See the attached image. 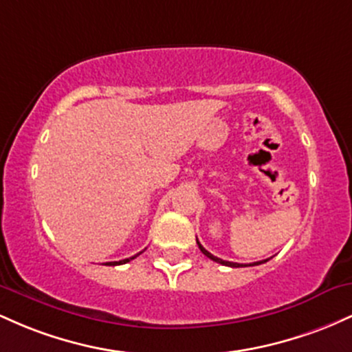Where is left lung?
Returning a JSON list of instances; mask_svg holds the SVG:
<instances>
[{
	"label": "left lung",
	"mask_w": 352,
	"mask_h": 352,
	"mask_svg": "<svg viewBox=\"0 0 352 352\" xmlns=\"http://www.w3.org/2000/svg\"><path fill=\"white\" fill-rule=\"evenodd\" d=\"M196 243H197V246H199V250H201V252H203V254H204V256H208V258H209V259H212V261H214V263H219V264H223V266H229V267H244V266H246V264H244V266H243V264H239V263L223 261V259H221V258H216V256H212V254H211V252H209V251H206V250H204V248H203V246H201V243H199V241H197V239H196ZM266 261H270V259H264V261H258V263H252V264H248V266H258V264H263V263H266Z\"/></svg>",
	"instance_id": "8db88e82"
}]
</instances>
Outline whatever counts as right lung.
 Returning a JSON list of instances; mask_svg holds the SVG:
<instances>
[{"mask_svg": "<svg viewBox=\"0 0 352 352\" xmlns=\"http://www.w3.org/2000/svg\"><path fill=\"white\" fill-rule=\"evenodd\" d=\"M141 252H143V251H141ZM141 252H138V254H134V256H131V258H128V259H121V261H113V263H106V264H109V266H120V264H126V263L131 261V259L138 258V256H140Z\"/></svg>", "mask_w": 352, "mask_h": 352, "instance_id": "add662e5", "label": "right lung"}]
</instances>
